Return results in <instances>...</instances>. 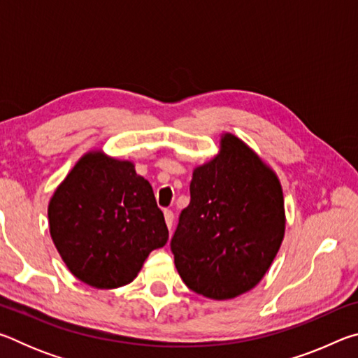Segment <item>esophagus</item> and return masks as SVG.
Segmentation results:
<instances>
[{
  "mask_svg": "<svg viewBox=\"0 0 358 358\" xmlns=\"http://www.w3.org/2000/svg\"><path fill=\"white\" fill-rule=\"evenodd\" d=\"M164 217H166V224H167V227H169V230L172 229V224H173V213L171 210H164Z\"/></svg>",
  "mask_w": 358,
  "mask_h": 358,
  "instance_id": "34e87169",
  "label": "esophagus"
}]
</instances>
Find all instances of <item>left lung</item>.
<instances>
[{"label":"left lung","mask_w":358,"mask_h":358,"mask_svg":"<svg viewBox=\"0 0 358 358\" xmlns=\"http://www.w3.org/2000/svg\"><path fill=\"white\" fill-rule=\"evenodd\" d=\"M189 191L191 202L171 241L181 280L213 300L256 287L286 230L276 173L241 138L226 132L220 153L194 169Z\"/></svg>","instance_id":"obj_1"}]
</instances>
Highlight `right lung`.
<instances>
[{
    "label": "right lung",
    "instance_id": "add662e5",
    "mask_svg": "<svg viewBox=\"0 0 358 358\" xmlns=\"http://www.w3.org/2000/svg\"><path fill=\"white\" fill-rule=\"evenodd\" d=\"M48 226L71 273L98 289L129 284L169 240L148 180L101 150L83 155L53 192Z\"/></svg>",
    "mask_w": 358,
    "mask_h": 358
}]
</instances>
